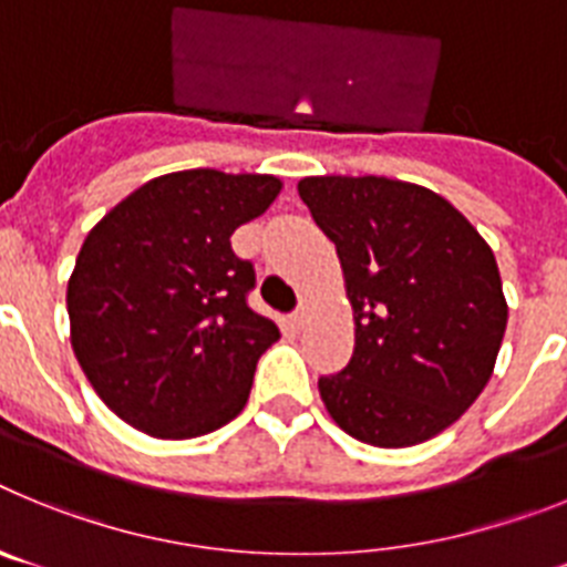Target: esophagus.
I'll use <instances>...</instances> for the list:
<instances>
[{
    "label": "esophagus",
    "mask_w": 567,
    "mask_h": 567,
    "mask_svg": "<svg viewBox=\"0 0 567 567\" xmlns=\"http://www.w3.org/2000/svg\"><path fill=\"white\" fill-rule=\"evenodd\" d=\"M307 318H309V300L300 298L298 309L292 312V323H295V327H303V320H307Z\"/></svg>",
    "instance_id": "1"
}]
</instances>
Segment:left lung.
Here are the masks:
<instances>
[{
  "label": "left lung",
  "mask_w": 567,
  "mask_h": 567,
  "mask_svg": "<svg viewBox=\"0 0 567 567\" xmlns=\"http://www.w3.org/2000/svg\"><path fill=\"white\" fill-rule=\"evenodd\" d=\"M298 193L334 240L354 309L352 360L318 380L329 414L380 449L432 440L494 372L508 323L494 252L417 184L315 175Z\"/></svg>",
  "instance_id": "obj_1"
}]
</instances>
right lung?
<instances>
[{
	"mask_svg": "<svg viewBox=\"0 0 567 567\" xmlns=\"http://www.w3.org/2000/svg\"><path fill=\"white\" fill-rule=\"evenodd\" d=\"M278 193L275 175L184 169L90 229L68 284L70 340L124 423L189 440L247 405L258 358L280 332L249 307L255 267L229 238Z\"/></svg>",
	"mask_w": 567,
	"mask_h": 567,
	"instance_id": "obj_1",
	"label": "right lung"
}]
</instances>
